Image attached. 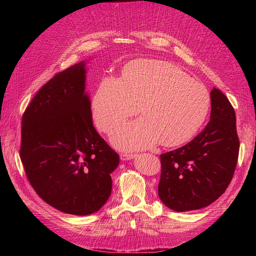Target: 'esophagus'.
Listing matches in <instances>:
<instances>
[{"instance_id":"1","label":"esophagus","mask_w":256,"mask_h":256,"mask_svg":"<svg viewBox=\"0 0 256 256\" xmlns=\"http://www.w3.org/2000/svg\"><path fill=\"white\" fill-rule=\"evenodd\" d=\"M136 157L134 154H120V159L122 160H130V159H134Z\"/></svg>"}]
</instances>
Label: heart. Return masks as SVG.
<instances>
[{"label": "heart", "mask_w": 256, "mask_h": 256, "mask_svg": "<svg viewBox=\"0 0 256 256\" xmlns=\"http://www.w3.org/2000/svg\"><path fill=\"white\" fill-rule=\"evenodd\" d=\"M143 118L114 131L112 143L120 150H144L160 142L178 146L194 136L210 109L208 90L180 67L157 60H136L122 70V78L104 76L92 97L96 126L113 129L138 111Z\"/></svg>", "instance_id": "heart-1"}]
</instances>
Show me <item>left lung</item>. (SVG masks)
I'll use <instances>...</instances> for the list:
<instances>
[{"instance_id":"1","label":"left lung","mask_w":256,"mask_h":256,"mask_svg":"<svg viewBox=\"0 0 256 256\" xmlns=\"http://www.w3.org/2000/svg\"><path fill=\"white\" fill-rule=\"evenodd\" d=\"M210 120L193 140L160 154L158 194L166 207L189 212L219 198L233 178L239 154L236 115L218 88L210 92Z\"/></svg>"}]
</instances>
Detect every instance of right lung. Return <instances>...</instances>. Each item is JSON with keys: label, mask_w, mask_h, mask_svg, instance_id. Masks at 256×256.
Returning a JSON list of instances; mask_svg holds the SVG:
<instances>
[{"label": "right lung", "mask_w": 256, "mask_h": 256, "mask_svg": "<svg viewBox=\"0 0 256 256\" xmlns=\"http://www.w3.org/2000/svg\"><path fill=\"white\" fill-rule=\"evenodd\" d=\"M85 62L58 72L22 116L20 158L28 180L58 210L88 216L111 196L120 156L92 125Z\"/></svg>", "instance_id": "obj_1"}]
</instances>
